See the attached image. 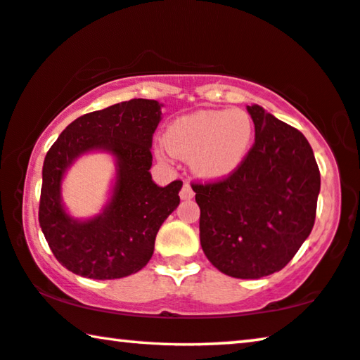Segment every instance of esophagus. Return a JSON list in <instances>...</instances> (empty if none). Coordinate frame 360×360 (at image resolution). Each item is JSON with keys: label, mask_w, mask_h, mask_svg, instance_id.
Returning <instances> with one entry per match:
<instances>
[{"label": "esophagus", "mask_w": 360, "mask_h": 360, "mask_svg": "<svg viewBox=\"0 0 360 360\" xmlns=\"http://www.w3.org/2000/svg\"><path fill=\"white\" fill-rule=\"evenodd\" d=\"M179 195H181L182 200H191V198L194 197V191H192V187H191L189 182H184V186H182Z\"/></svg>", "instance_id": "obj_1"}]
</instances>
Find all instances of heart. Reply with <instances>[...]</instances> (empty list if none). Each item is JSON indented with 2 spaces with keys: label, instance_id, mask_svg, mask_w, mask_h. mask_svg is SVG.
Wrapping results in <instances>:
<instances>
[{
  "label": "heart",
  "instance_id": "obj_1",
  "mask_svg": "<svg viewBox=\"0 0 360 360\" xmlns=\"http://www.w3.org/2000/svg\"><path fill=\"white\" fill-rule=\"evenodd\" d=\"M252 141L254 122L243 110H198L176 117L163 134L166 150L189 158L192 171L207 181L233 176L248 158Z\"/></svg>",
  "mask_w": 360,
  "mask_h": 360
}]
</instances>
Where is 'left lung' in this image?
Instances as JSON below:
<instances>
[{
  "mask_svg": "<svg viewBox=\"0 0 360 360\" xmlns=\"http://www.w3.org/2000/svg\"><path fill=\"white\" fill-rule=\"evenodd\" d=\"M255 142L229 178L192 184L200 207V244L224 275L259 280L286 266L309 238L320 171L302 132L262 106H248Z\"/></svg>",
  "mask_w": 360,
  "mask_h": 360,
  "instance_id": "8db88e82",
  "label": "left lung"
}]
</instances>
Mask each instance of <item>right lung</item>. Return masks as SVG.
<instances>
[{
	"label": "right lung",
	"mask_w": 360,
	"mask_h": 360,
	"mask_svg": "<svg viewBox=\"0 0 360 360\" xmlns=\"http://www.w3.org/2000/svg\"><path fill=\"white\" fill-rule=\"evenodd\" d=\"M162 103L134 98L72 121L48 150L41 171L39 221L53 255L69 271L92 280H116L142 270L152 259L155 238L179 205L181 181L160 187L150 174L152 137ZM105 151L115 158L110 200L87 220L63 208L60 184L77 158Z\"/></svg>",
	"instance_id": "obj_1"
}]
</instances>
